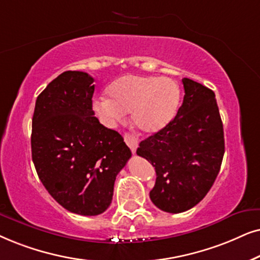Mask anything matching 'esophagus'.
<instances>
[{"instance_id":"34e87169","label":"esophagus","mask_w":260,"mask_h":260,"mask_svg":"<svg viewBox=\"0 0 260 260\" xmlns=\"http://www.w3.org/2000/svg\"><path fill=\"white\" fill-rule=\"evenodd\" d=\"M124 139V143L128 145V147L131 148V151L133 152V153H136L137 148H138V140L134 138L133 136H131V134H124L123 137Z\"/></svg>"}]
</instances>
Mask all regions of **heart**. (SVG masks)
Returning a JSON list of instances; mask_svg holds the SVG:
<instances>
[{
    "instance_id": "b5f03b06",
    "label": "heart",
    "mask_w": 260,
    "mask_h": 260,
    "mask_svg": "<svg viewBox=\"0 0 260 260\" xmlns=\"http://www.w3.org/2000/svg\"><path fill=\"white\" fill-rule=\"evenodd\" d=\"M108 100H98L94 109L108 124L123 120L132 113L133 124L144 133L161 131L174 120L181 102V90L171 78L124 75L110 83Z\"/></svg>"
}]
</instances>
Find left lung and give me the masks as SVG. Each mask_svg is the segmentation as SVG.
I'll use <instances>...</instances> for the list:
<instances>
[{
  "label": "left lung",
  "instance_id": "1",
  "mask_svg": "<svg viewBox=\"0 0 260 260\" xmlns=\"http://www.w3.org/2000/svg\"><path fill=\"white\" fill-rule=\"evenodd\" d=\"M184 99L177 115L139 144L137 154L154 166L150 199L168 213L195 207L212 188L224 153L223 126L213 90L183 78Z\"/></svg>",
  "mask_w": 260,
  "mask_h": 260
}]
</instances>
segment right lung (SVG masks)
Returning <instances> with one entry per match:
<instances>
[{
    "instance_id": "right-lung-1",
    "label": "right lung",
    "mask_w": 260,
    "mask_h": 260,
    "mask_svg": "<svg viewBox=\"0 0 260 260\" xmlns=\"http://www.w3.org/2000/svg\"><path fill=\"white\" fill-rule=\"evenodd\" d=\"M94 78L65 71L38 96L32 119V159L50 195L69 212L102 214L116 176L132 155L116 131L92 110Z\"/></svg>"
}]
</instances>
